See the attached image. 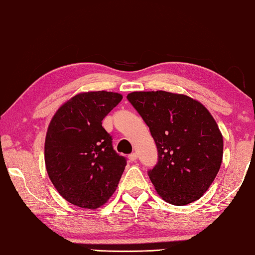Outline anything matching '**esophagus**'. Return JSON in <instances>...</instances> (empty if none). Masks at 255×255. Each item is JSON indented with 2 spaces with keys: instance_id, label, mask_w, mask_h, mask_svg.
<instances>
[{
  "instance_id": "1",
  "label": "esophagus",
  "mask_w": 255,
  "mask_h": 255,
  "mask_svg": "<svg viewBox=\"0 0 255 255\" xmlns=\"http://www.w3.org/2000/svg\"><path fill=\"white\" fill-rule=\"evenodd\" d=\"M128 160L131 161V162H134V161H136L137 160V154L135 152H133V153H131V154L128 155Z\"/></svg>"
}]
</instances>
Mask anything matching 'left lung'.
<instances>
[{
	"mask_svg": "<svg viewBox=\"0 0 255 255\" xmlns=\"http://www.w3.org/2000/svg\"><path fill=\"white\" fill-rule=\"evenodd\" d=\"M127 99L150 128L157 163L147 175L173 205L199 200L212 184L223 156V137L198 101L165 91L133 92Z\"/></svg>",
	"mask_w": 255,
	"mask_h": 255,
	"instance_id": "1",
	"label": "left lung"
}]
</instances>
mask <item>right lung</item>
Returning <instances> with one entry per match:
<instances>
[{
  "label": "right lung",
  "instance_id": "right-lung-1",
  "mask_svg": "<svg viewBox=\"0 0 255 255\" xmlns=\"http://www.w3.org/2000/svg\"><path fill=\"white\" fill-rule=\"evenodd\" d=\"M121 101V94L107 91L78 94L57 110L47 128V174L57 192L80 208L103 205L126 169L127 158L114 150L112 136L102 127Z\"/></svg>",
  "mask_w": 255,
  "mask_h": 255
}]
</instances>
